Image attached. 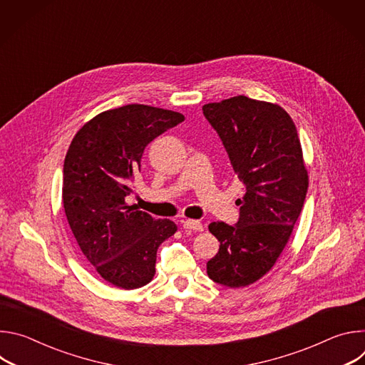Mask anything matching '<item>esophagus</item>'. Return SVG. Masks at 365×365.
<instances>
[{"instance_id": "34e87169", "label": "esophagus", "mask_w": 365, "mask_h": 365, "mask_svg": "<svg viewBox=\"0 0 365 365\" xmlns=\"http://www.w3.org/2000/svg\"><path fill=\"white\" fill-rule=\"evenodd\" d=\"M182 225H183L185 230H192V231H202L203 230V225L199 221H195V220L182 221Z\"/></svg>"}]
</instances>
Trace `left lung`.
<instances>
[{
    "mask_svg": "<svg viewBox=\"0 0 365 365\" xmlns=\"http://www.w3.org/2000/svg\"><path fill=\"white\" fill-rule=\"evenodd\" d=\"M202 111L247 190L235 225L210 224L220 251L206 272L215 283L244 287L274 266L302 212L309 179L300 140L290 115L270 102L238 95Z\"/></svg>",
    "mask_w": 365,
    "mask_h": 365,
    "instance_id": "obj_1",
    "label": "left lung"
}]
</instances>
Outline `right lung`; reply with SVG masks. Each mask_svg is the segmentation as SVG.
I'll return each instance as SVG.
<instances>
[{
    "mask_svg": "<svg viewBox=\"0 0 365 365\" xmlns=\"http://www.w3.org/2000/svg\"><path fill=\"white\" fill-rule=\"evenodd\" d=\"M175 111L131 103L98 114L73 137L63 165V207L88 262L111 284L131 290L155 273L159 245L178 227L127 205L144 148L182 123Z\"/></svg>",
    "mask_w": 365,
    "mask_h": 365,
    "instance_id": "1",
    "label": "right lung"
}]
</instances>
